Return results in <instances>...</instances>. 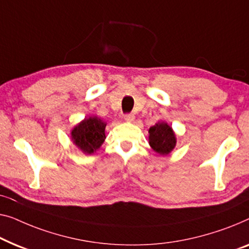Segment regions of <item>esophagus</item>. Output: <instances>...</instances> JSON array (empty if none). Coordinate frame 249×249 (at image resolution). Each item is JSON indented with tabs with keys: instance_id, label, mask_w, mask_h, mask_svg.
<instances>
[{
	"instance_id": "esophagus-1",
	"label": "esophagus",
	"mask_w": 249,
	"mask_h": 249,
	"mask_svg": "<svg viewBox=\"0 0 249 249\" xmlns=\"http://www.w3.org/2000/svg\"><path fill=\"white\" fill-rule=\"evenodd\" d=\"M124 120L128 122H133L135 121V114H132V113L124 114Z\"/></svg>"
}]
</instances>
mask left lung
Instances as JSON below:
<instances>
[{
    "label": "left lung",
    "instance_id": "left-lung-1",
    "mask_svg": "<svg viewBox=\"0 0 249 249\" xmlns=\"http://www.w3.org/2000/svg\"><path fill=\"white\" fill-rule=\"evenodd\" d=\"M149 145L157 154L168 155L175 148L176 137L166 122H158L149 128Z\"/></svg>",
    "mask_w": 249,
    "mask_h": 249
}]
</instances>
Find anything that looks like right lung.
I'll use <instances>...</instances> for the list:
<instances>
[{
  "label": "right lung",
  "mask_w": 249,
  "mask_h": 249,
  "mask_svg": "<svg viewBox=\"0 0 249 249\" xmlns=\"http://www.w3.org/2000/svg\"><path fill=\"white\" fill-rule=\"evenodd\" d=\"M107 124L98 117L85 118L71 130V140L84 154H93L106 139Z\"/></svg>",
  "instance_id": "right-lung-1"
}]
</instances>
